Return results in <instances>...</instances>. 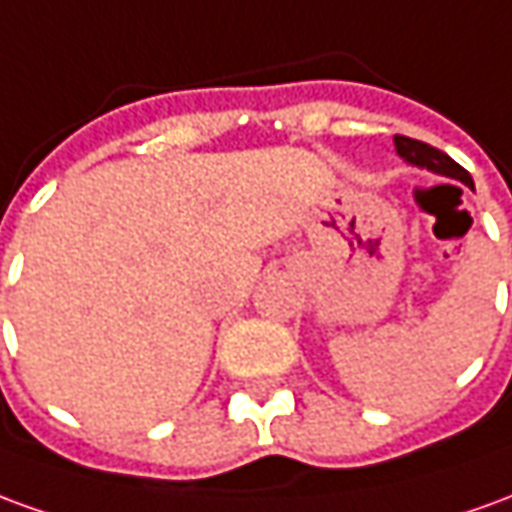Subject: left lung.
Masks as SVG:
<instances>
[{
  "instance_id": "obj_1",
  "label": "left lung",
  "mask_w": 512,
  "mask_h": 512,
  "mask_svg": "<svg viewBox=\"0 0 512 512\" xmlns=\"http://www.w3.org/2000/svg\"><path fill=\"white\" fill-rule=\"evenodd\" d=\"M396 144V152L405 157L410 166H421V169H430L435 174H443V177H452V180H460L468 188H474V180L460 163H455L452 157L435 149V146L424 144V141H416V138H407V135H396L393 138Z\"/></svg>"
}]
</instances>
